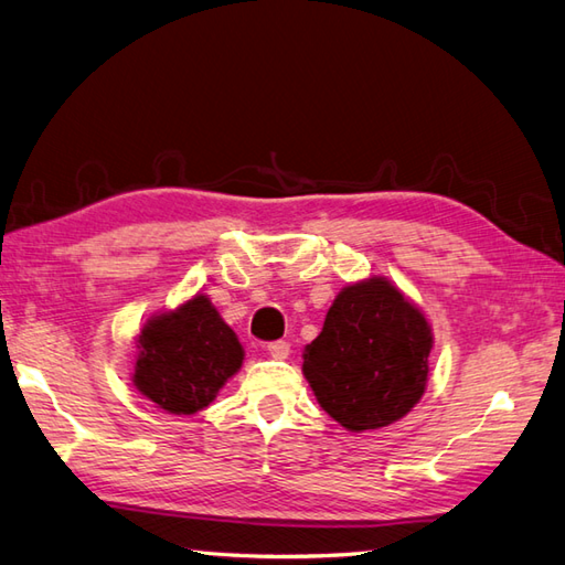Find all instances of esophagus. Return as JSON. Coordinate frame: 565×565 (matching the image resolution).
<instances>
[{
	"mask_svg": "<svg viewBox=\"0 0 565 565\" xmlns=\"http://www.w3.org/2000/svg\"><path fill=\"white\" fill-rule=\"evenodd\" d=\"M266 350L275 360H285L287 355H290V343H287V341H273V343L266 345Z\"/></svg>",
	"mask_w": 565,
	"mask_h": 565,
	"instance_id": "esophagus-1",
	"label": "esophagus"
}]
</instances>
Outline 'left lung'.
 <instances>
[{
	"label": "left lung",
	"mask_w": 565,
	"mask_h": 565,
	"mask_svg": "<svg viewBox=\"0 0 565 565\" xmlns=\"http://www.w3.org/2000/svg\"><path fill=\"white\" fill-rule=\"evenodd\" d=\"M430 326L384 278L333 299L321 333L305 348V377L343 428L377 430L404 418L428 382Z\"/></svg>",
	"instance_id": "obj_1"
}]
</instances>
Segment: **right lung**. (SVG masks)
Returning a JSON list of instances; mask_svg holds the SVG:
<instances>
[{"mask_svg":"<svg viewBox=\"0 0 565 565\" xmlns=\"http://www.w3.org/2000/svg\"><path fill=\"white\" fill-rule=\"evenodd\" d=\"M137 348L135 386L177 416L205 408L244 360L234 331L205 295L145 323Z\"/></svg>","mask_w":565,"mask_h":565,"instance_id":"right-lung-1","label":"right lung"}]
</instances>
